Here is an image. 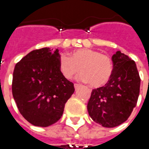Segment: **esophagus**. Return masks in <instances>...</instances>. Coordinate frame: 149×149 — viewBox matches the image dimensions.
Segmentation results:
<instances>
[{
	"mask_svg": "<svg viewBox=\"0 0 149 149\" xmlns=\"http://www.w3.org/2000/svg\"><path fill=\"white\" fill-rule=\"evenodd\" d=\"M80 86H81V85H80V84H74L75 89H76V90H77V89H78V88H80Z\"/></svg>",
	"mask_w": 149,
	"mask_h": 149,
	"instance_id": "34e87169",
	"label": "esophagus"
}]
</instances>
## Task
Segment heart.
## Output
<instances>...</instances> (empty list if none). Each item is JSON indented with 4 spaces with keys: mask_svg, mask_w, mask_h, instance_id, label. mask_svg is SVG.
I'll use <instances>...</instances> for the list:
<instances>
[{
    "mask_svg": "<svg viewBox=\"0 0 149 149\" xmlns=\"http://www.w3.org/2000/svg\"><path fill=\"white\" fill-rule=\"evenodd\" d=\"M59 69L68 80L80 72L79 79L88 82L93 88H100L109 81L114 65L112 58L97 50L80 49L71 52L70 57L61 54L59 57Z\"/></svg>",
    "mask_w": 149,
    "mask_h": 149,
    "instance_id": "1",
    "label": "heart"
}]
</instances>
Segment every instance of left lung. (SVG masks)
<instances>
[{"mask_svg":"<svg viewBox=\"0 0 149 149\" xmlns=\"http://www.w3.org/2000/svg\"><path fill=\"white\" fill-rule=\"evenodd\" d=\"M112 60V77L105 86L93 89L87 106L91 118L106 128L118 126L128 120L136 105L141 86L134 61L120 51Z\"/></svg>","mask_w":149,"mask_h":149,"instance_id":"obj_1","label":"left lung"}]
</instances>
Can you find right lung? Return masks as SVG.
Listing matches in <instances>:
<instances>
[{
    "label": "right lung",
    "instance_id": "add662e5",
    "mask_svg": "<svg viewBox=\"0 0 149 149\" xmlns=\"http://www.w3.org/2000/svg\"><path fill=\"white\" fill-rule=\"evenodd\" d=\"M36 49L15 66L12 91L17 106L26 120L48 127L61 118L74 84L59 69V50Z\"/></svg>",
    "mask_w": 149,
    "mask_h": 149
}]
</instances>
